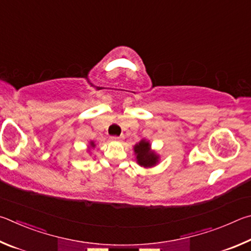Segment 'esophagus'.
<instances>
[{"mask_svg": "<svg viewBox=\"0 0 251 251\" xmlns=\"http://www.w3.org/2000/svg\"><path fill=\"white\" fill-rule=\"evenodd\" d=\"M111 140H112V141H121L122 137H121V135H120V137H117V135H113V137H111Z\"/></svg>", "mask_w": 251, "mask_h": 251, "instance_id": "esophagus-1", "label": "esophagus"}]
</instances>
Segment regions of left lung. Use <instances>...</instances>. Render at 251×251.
<instances>
[{
  "mask_svg": "<svg viewBox=\"0 0 251 251\" xmlns=\"http://www.w3.org/2000/svg\"><path fill=\"white\" fill-rule=\"evenodd\" d=\"M134 152L137 154V159L139 164L144 168L148 166H153L156 164L157 156L154 152L150 150V144L146 141H141L134 147Z\"/></svg>",
  "mask_w": 251,
  "mask_h": 251,
  "instance_id": "obj_1",
  "label": "left lung"
}]
</instances>
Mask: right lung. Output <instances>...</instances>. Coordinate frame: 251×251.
I'll return each mask as SVG.
<instances>
[{
	"mask_svg": "<svg viewBox=\"0 0 251 251\" xmlns=\"http://www.w3.org/2000/svg\"><path fill=\"white\" fill-rule=\"evenodd\" d=\"M91 146H92V147H95V144H94V143H91Z\"/></svg>",
	"mask_w": 251,
	"mask_h": 251,
	"instance_id": "add662e5",
	"label": "right lung"
}]
</instances>
